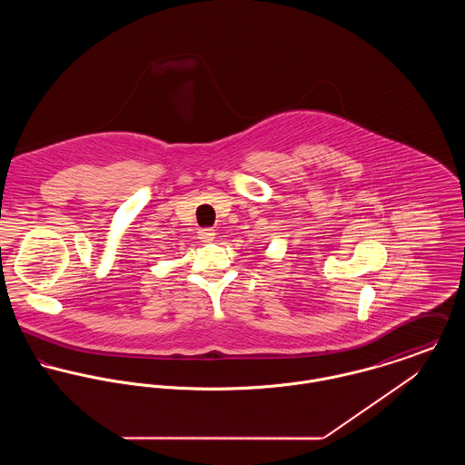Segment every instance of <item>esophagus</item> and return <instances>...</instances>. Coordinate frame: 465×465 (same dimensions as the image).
Masks as SVG:
<instances>
[{
	"label": "esophagus",
	"mask_w": 465,
	"mask_h": 465,
	"mask_svg": "<svg viewBox=\"0 0 465 465\" xmlns=\"http://www.w3.org/2000/svg\"><path fill=\"white\" fill-rule=\"evenodd\" d=\"M199 240L200 242H203V243H211V242L214 240V229H209V227L200 229Z\"/></svg>",
	"instance_id": "1"
}]
</instances>
